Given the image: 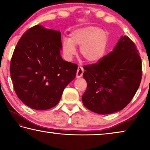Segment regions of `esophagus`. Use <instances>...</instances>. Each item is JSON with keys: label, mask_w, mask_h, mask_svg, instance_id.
Returning a JSON list of instances; mask_svg holds the SVG:
<instances>
[{"label": "esophagus", "mask_w": 150, "mask_h": 150, "mask_svg": "<svg viewBox=\"0 0 150 150\" xmlns=\"http://www.w3.org/2000/svg\"><path fill=\"white\" fill-rule=\"evenodd\" d=\"M83 72H84L83 68H82V67H81V66H79V68H78V70H77L76 78L82 77V74H83Z\"/></svg>", "instance_id": "1"}]
</instances>
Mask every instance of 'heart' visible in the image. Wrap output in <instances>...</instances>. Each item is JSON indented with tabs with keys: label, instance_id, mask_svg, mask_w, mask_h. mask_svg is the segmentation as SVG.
Masks as SVG:
<instances>
[{
	"label": "heart",
	"instance_id": "obj_1",
	"mask_svg": "<svg viewBox=\"0 0 150 150\" xmlns=\"http://www.w3.org/2000/svg\"><path fill=\"white\" fill-rule=\"evenodd\" d=\"M108 36L104 30L96 26H86L76 29L70 38L62 40V51L65 57L71 59L76 53L75 46H79L80 53L86 62L96 63L105 54Z\"/></svg>",
	"mask_w": 150,
	"mask_h": 150
}]
</instances>
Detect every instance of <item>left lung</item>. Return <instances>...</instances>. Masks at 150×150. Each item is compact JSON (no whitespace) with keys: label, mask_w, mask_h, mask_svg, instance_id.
<instances>
[{"label":"left lung","mask_w":150,"mask_h":150,"mask_svg":"<svg viewBox=\"0 0 150 150\" xmlns=\"http://www.w3.org/2000/svg\"><path fill=\"white\" fill-rule=\"evenodd\" d=\"M87 87L83 105L91 111L108 114L120 111L133 98L142 77V59L134 43L122 36L113 51L98 62L84 67Z\"/></svg>","instance_id":"8db88e82"}]
</instances>
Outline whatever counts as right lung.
<instances>
[{
  "mask_svg": "<svg viewBox=\"0 0 150 150\" xmlns=\"http://www.w3.org/2000/svg\"><path fill=\"white\" fill-rule=\"evenodd\" d=\"M62 47L61 32L40 25L28 29L17 42L11 60V78L17 97L28 107H55L74 79L78 66L62 59Z\"/></svg>",
  "mask_w": 150,
  "mask_h": 150,
  "instance_id": "right-lung-1",
  "label": "right lung"
}]
</instances>
